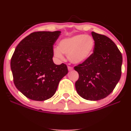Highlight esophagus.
Returning <instances> with one entry per match:
<instances>
[{"label": "esophagus", "mask_w": 131, "mask_h": 131, "mask_svg": "<svg viewBox=\"0 0 131 131\" xmlns=\"http://www.w3.org/2000/svg\"><path fill=\"white\" fill-rule=\"evenodd\" d=\"M68 71H72V70H73V68L71 67H68Z\"/></svg>", "instance_id": "obj_1"}]
</instances>
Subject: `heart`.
<instances>
[{
    "instance_id": "heart-1",
    "label": "heart",
    "mask_w": 131,
    "mask_h": 131,
    "mask_svg": "<svg viewBox=\"0 0 131 131\" xmlns=\"http://www.w3.org/2000/svg\"><path fill=\"white\" fill-rule=\"evenodd\" d=\"M95 47L92 37L85 34H78L65 37L58 43V47L53 50V54L58 58H62L63 54L68 55L72 63L81 64L91 56Z\"/></svg>"
}]
</instances>
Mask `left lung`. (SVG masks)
Listing matches in <instances>:
<instances>
[{
    "label": "left lung",
    "mask_w": 131,
    "mask_h": 131,
    "mask_svg": "<svg viewBox=\"0 0 131 131\" xmlns=\"http://www.w3.org/2000/svg\"><path fill=\"white\" fill-rule=\"evenodd\" d=\"M93 53L85 62L74 67L79 74L75 83L78 94L85 100H99L112 92L121 76L122 54L106 36L92 32Z\"/></svg>",
    "instance_id": "left-lung-1"
}]
</instances>
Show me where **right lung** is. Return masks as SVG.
<instances>
[{
  "instance_id": "right-lung-1",
  "label": "right lung",
  "mask_w": 131,
  "mask_h": 131,
  "mask_svg": "<svg viewBox=\"0 0 131 131\" xmlns=\"http://www.w3.org/2000/svg\"><path fill=\"white\" fill-rule=\"evenodd\" d=\"M61 31L30 34L16 46L10 62L15 85L27 98L43 101L55 94L67 74L65 64L53 61V46Z\"/></svg>"
}]
</instances>
